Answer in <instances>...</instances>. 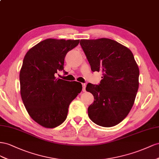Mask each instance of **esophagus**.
Returning <instances> with one entry per match:
<instances>
[{
    "mask_svg": "<svg viewBox=\"0 0 159 159\" xmlns=\"http://www.w3.org/2000/svg\"><path fill=\"white\" fill-rule=\"evenodd\" d=\"M82 86H83V92H85V91H86V86H87V84H86L85 83H83V84H82Z\"/></svg>",
    "mask_w": 159,
    "mask_h": 159,
    "instance_id": "1",
    "label": "esophagus"
}]
</instances>
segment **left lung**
Listing matches in <instances>:
<instances>
[{
  "label": "left lung",
  "mask_w": 159,
  "mask_h": 159,
  "mask_svg": "<svg viewBox=\"0 0 159 159\" xmlns=\"http://www.w3.org/2000/svg\"><path fill=\"white\" fill-rule=\"evenodd\" d=\"M91 70L101 71L98 85L88 83L94 96L88 108L93 122L104 127L115 126L132 108L139 89V69L130 50L110 39L80 40Z\"/></svg>",
  "instance_id": "obj_1"
}]
</instances>
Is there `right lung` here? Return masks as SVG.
Here are the masks:
<instances>
[{
	"label": "right lung",
	"instance_id": "right-lung-1",
	"mask_svg": "<svg viewBox=\"0 0 159 159\" xmlns=\"http://www.w3.org/2000/svg\"><path fill=\"white\" fill-rule=\"evenodd\" d=\"M79 41L48 39L25 56L19 75L21 98L30 116L45 128L57 127L66 120L69 105L82 90L81 83L55 77L62 70L67 75L65 56Z\"/></svg>",
	"mask_w": 159,
	"mask_h": 159
}]
</instances>
